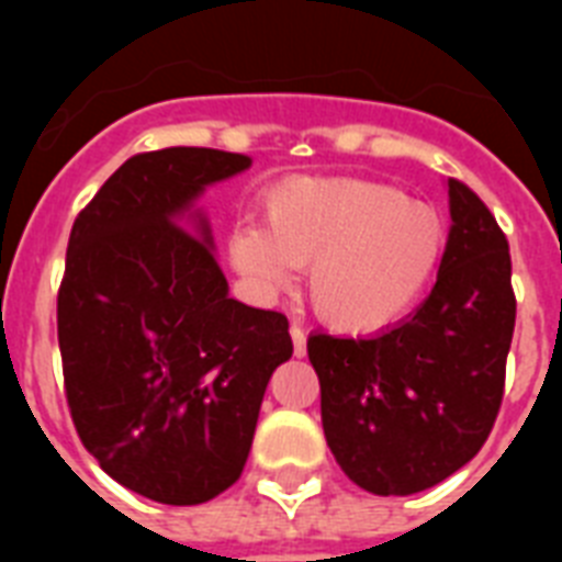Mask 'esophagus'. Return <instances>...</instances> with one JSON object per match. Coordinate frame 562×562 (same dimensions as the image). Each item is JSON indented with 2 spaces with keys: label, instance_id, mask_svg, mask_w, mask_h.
<instances>
[{
  "label": "esophagus",
  "instance_id": "34e87169",
  "mask_svg": "<svg viewBox=\"0 0 562 562\" xmlns=\"http://www.w3.org/2000/svg\"><path fill=\"white\" fill-rule=\"evenodd\" d=\"M292 335V346H295V357H304L306 355V335L301 326H292L290 329Z\"/></svg>",
  "mask_w": 562,
  "mask_h": 562
}]
</instances>
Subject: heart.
I'll return each mask as SVG.
<instances>
[{"label":"heart","mask_w":562,"mask_h":562,"mask_svg":"<svg viewBox=\"0 0 562 562\" xmlns=\"http://www.w3.org/2000/svg\"><path fill=\"white\" fill-rule=\"evenodd\" d=\"M261 225H238L227 250L261 292L306 267V301L340 335H371L408 315L434 281L448 231L400 188L355 177H286L261 196Z\"/></svg>","instance_id":"1"}]
</instances>
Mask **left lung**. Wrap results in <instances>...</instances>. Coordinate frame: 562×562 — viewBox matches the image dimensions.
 I'll return each mask as SVG.
<instances>
[{
    "instance_id": "8db88e82",
    "label": "left lung",
    "mask_w": 562,
    "mask_h": 562,
    "mask_svg": "<svg viewBox=\"0 0 562 562\" xmlns=\"http://www.w3.org/2000/svg\"><path fill=\"white\" fill-rule=\"evenodd\" d=\"M450 225L425 304L371 337L312 335L326 445L374 495L436 486L481 450L504 400L515 331L504 231L464 182L448 180Z\"/></svg>"
}]
</instances>
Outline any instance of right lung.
Here are the masks:
<instances>
[{"label":"right lung","instance_id":"obj_1","mask_svg":"<svg viewBox=\"0 0 562 562\" xmlns=\"http://www.w3.org/2000/svg\"><path fill=\"white\" fill-rule=\"evenodd\" d=\"M250 162L191 146L134 154L69 233L58 290L69 414L103 473L157 504H205L236 484L267 382L292 357L281 312L227 295L193 207Z\"/></svg>","mask_w":562,"mask_h":562}]
</instances>
